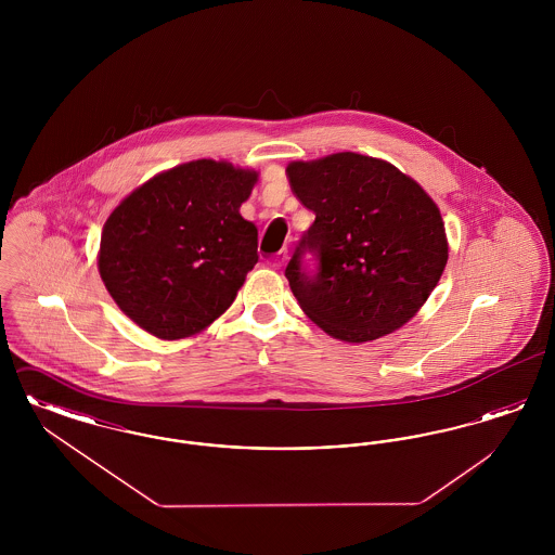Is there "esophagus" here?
<instances>
[{
  "instance_id": "1",
  "label": "esophagus",
  "mask_w": 555,
  "mask_h": 555,
  "mask_svg": "<svg viewBox=\"0 0 555 555\" xmlns=\"http://www.w3.org/2000/svg\"><path fill=\"white\" fill-rule=\"evenodd\" d=\"M285 262H287V251H279V254L270 260V266H272L274 270H279V268L285 266Z\"/></svg>"
}]
</instances>
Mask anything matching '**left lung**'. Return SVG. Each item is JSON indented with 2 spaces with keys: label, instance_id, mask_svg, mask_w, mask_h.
<instances>
[{
  "label": "left lung",
  "instance_id": "left-lung-1",
  "mask_svg": "<svg viewBox=\"0 0 555 555\" xmlns=\"http://www.w3.org/2000/svg\"><path fill=\"white\" fill-rule=\"evenodd\" d=\"M287 177L299 202L317 214L285 268L301 310L349 344L403 326L448 264L435 202L393 164L353 152L293 162Z\"/></svg>",
  "mask_w": 555,
  "mask_h": 555
}]
</instances>
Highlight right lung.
Listing matches in <instances>:
<instances>
[{"label": "right lung", "instance_id": "obj_1", "mask_svg": "<svg viewBox=\"0 0 555 555\" xmlns=\"http://www.w3.org/2000/svg\"><path fill=\"white\" fill-rule=\"evenodd\" d=\"M254 170L197 159L166 170L109 214L100 274L118 308L159 339L199 333L258 264V229L238 208Z\"/></svg>", "mask_w": 555, "mask_h": 555}]
</instances>
